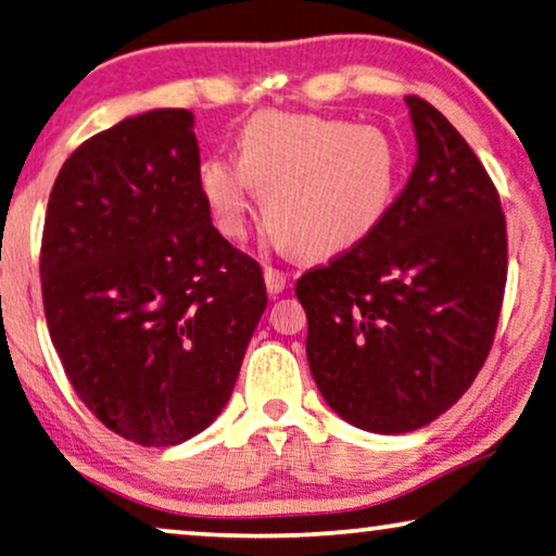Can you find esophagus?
I'll return each mask as SVG.
<instances>
[{"label":"esophagus","instance_id":"esophagus-1","mask_svg":"<svg viewBox=\"0 0 556 556\" xmlns=\"http://www.w3.org/2000/svg\"><path fill=\"white\" fill-rule=\"evenodd\" d=\"M264 281H267V292L269 294H279L281 289L287 287V275L281 269L264 267Z\"/></svg>","mask_w":556,"mask_h":556}]
</instances>
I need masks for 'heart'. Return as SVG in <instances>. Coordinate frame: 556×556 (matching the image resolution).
I'll return each instance as SVG.
<instances>
[{"label":"heart","mask_w":556,"mask_h":556,"mask_svg":"<svg viewBox=\"0 0 556 556\" xmlns=\"http://www.w3.org/2000/svg\"><path fill=\"white\" fill-rule=\"evenodd\" d=\"M401 159L386 132L304 113H260L239 159L208 155L199 189L218 231H247L249 197H264V224L296 254H330L365 239L393 203Z\"/></svg>","instance_id":"1"}]
</instances>
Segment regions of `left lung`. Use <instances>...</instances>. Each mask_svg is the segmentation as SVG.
<instances>
[{
	"mask_svg": "<svg viewBox=\"0 0 556 556\" xmlns=\"http://www.w3.org/2000/svg\"><path fill=\"white\" fill-rule=\"evenodd\" d=\"M418 161L380 224L296 279L327 405L363 431L424 428L471 388L502 315L498 191L441 111L408 96Z\"/></svg>",
	"mask_w": 556,
	"mask_h": 556,
	"instance_id": "1",
	"label": "left lung"
}]
</instances>
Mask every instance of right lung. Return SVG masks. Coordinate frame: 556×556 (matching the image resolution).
Listing matches in <instances>:
<instances>
[{
	"instance_id": "1",
	"label": "right lung",
	"mask_w": 556,
	"mask_h": 556,
	"mask_svg": "<svg viewBox=\"0 0 556 556\" xmlns=\"http://www.w3.org/2000/svg\"><path fill=\"white\" fill-rule=\"evenodd\" d=\"M199 166L193 115L163 108L85 140L47 201L52 345L92 416L153 448L214 424L267 309L262 267L211 224Z\"/></svg>"
}]
</instances>
